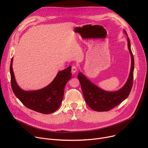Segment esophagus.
Wrapping results in <instances>:
<instances>
[{"label":"esophagus","instance_id":"34e87169","mask_svg":"<svg viewBox=\"0 0 148 148\" xmlns=\"http://www.w3.org/2000/svg\"><path fill=\"white\" fill-rule=\"evenodd\" d=\"M71 71L73 74H74L75 73H76L77 71V66L75 65H73L71 68Z\"/></svg>","mask_w":148,"mask_h":148}]
</instances>
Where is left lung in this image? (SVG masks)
Segmentation results:
<instances>
[{
    "mask_svg": "<svg viewBox=\"0 0 148 148\" xmlns=\"http://www.w3.org/2000/svg\"><path fill=\"white\" fill-rule=\"evenodd\" d=\"M123 32L128 36L125 30H123ZM127 40L128 48L131 54V69L126 83L119 90L113 92L104 90L92 83L82 73L78 74V79L80 83L85 101L92 110L97 112L110 110L125 100L130 94L133 83L134 62L128 36L127 37Z\"/></svg>",
    "mask_w": 148,
    "mask_h": 148,
    "instance_id": "left-lung-1",
    "label": "left lung"
}]
</instances>
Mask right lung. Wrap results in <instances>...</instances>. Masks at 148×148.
Returning <instances> with one entry per match:
<instances>
[{"label":"right lung","instance_id":"obj_1","mask_svg":"<svg viewBox=\"0 0 148 148\" xmlns=\"http://www.w3.org/2000/svg\"><path fill=\"white\" fill-rule=\"evenodd\" d=\"M12 61L13 58L11 61L10 74L11 87L15 95L26 107L36 112L50 114L57 110L63 99L65 84L71 78V66L59 71L48 86L28 91L21 89L15 81Z\"/></svg>","mask_w":148,"mask_h":148}]
</instances>
